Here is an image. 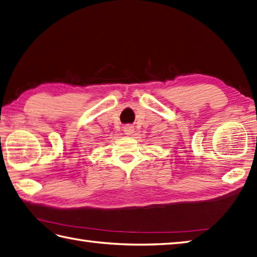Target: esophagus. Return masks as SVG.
Instances as JSON below:
<instances>
[{
  "label": "esophagus",
  "mask_w": 257,
  "mask_h": 257,
  "mask_svg": "<svg viewBox=\"0 0 257 257\" xmlns=\"http://www.w3.org/2000/svg\"><path fill=\"white\" fill-rule=\"evenodd\" d=\"M134 127L133 125H130V124H127V125H124L123 127V133L125 134V135H132L133 133H134Z\"/></svg>",
  "instance_id": "esophagus-1"
}]
</instances>
